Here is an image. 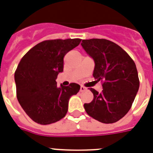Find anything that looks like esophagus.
<instances>
[{"label": "esophagus", "mask_w": 153, "mask_h": 153, "mask_svg": "<svg viewBox=\"0 0 153 153\" xmlns=\"http://www.w3.org/2000/svg\"><path fill=\"white\" fill-rule=\"evenodd\" d=\"M85 90H86V88H85V86L82 85V86L80 87V91L81 92H84V91H85Z\"/></svg>", "instance_id": "esophagus-1"}]
</instances>
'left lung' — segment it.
<instances>
[{
  "label": "left lung",
  "instance_id": "obj_1",
  "mask_svg": "<svg viewBox=\"0 0 153 153\" xmlns=\"http://www.w3.org/2000/svg\"><path fill=\"white\" fill-rule=\"evenodd\" d=\"M82 46L95 63L93 76L102 83L103 90L94 94L90 103L84 104L88 115L103 123L119 121L128 112L139 89L134 61L120 45L107 39L82 40Z\"/></svg>",
  "mask_w": 153,
  "mask_h": 153
}]
</instances>
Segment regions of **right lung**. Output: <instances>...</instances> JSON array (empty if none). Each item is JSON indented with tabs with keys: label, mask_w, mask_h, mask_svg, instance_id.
<instances>
[{
	"label": "right lung",
	"mask_w": 153,
	"mask_h": 153,
	"mask_svg": "<svg viewBox=\"0 0 153 153\" xmlns=\"http://www.w3.org/2000/svg\"><path fill=\"white\" fill-rule=\"evenodd\" d=\"M79 38L38 43L21 59L15 72L16 97L27 115L37 123H54L68 112V101L80 89L70 83L58 87L56 79L64 71V58L80 44Z\"/></svg>",
	"instance_id": "add662e5"
}]
</instances>
